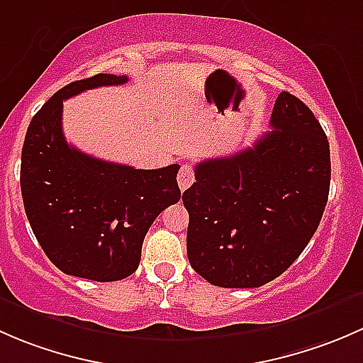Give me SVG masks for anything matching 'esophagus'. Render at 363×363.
Listing matches in <instances>:
<instances>
[{"instance_id": "34e87169", "label": "esophagus", "mask_w": 363, "mask_h": 363, "mask_svg": "<svg viewBox=\"0 0 363 363\" xmlns=\"http://www.w3.org/2000/svg\"><path fill=\"white\" fill-rule=\"evenodd\" d=\"M177 182H179V188H181L182 191L188 189L189 186L195 182V172H193V167H189V164H182L181 170H179Z\"/></svg>"}]
</instances>
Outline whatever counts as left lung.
<instances>
[{
  "label": "left lung",
  "mask_w": 363,
  "mask_h": 363,
  "mask_svg": "<svg viewBox=\"0 0 363 363\" xmlns=\"http://www.w3.org/2000/svg\"><path fill=\"white\" fill-rule=\"evenodd\" d=\"M272 131L252 147L205 160L182 195L188 259L221 288H258L306 250L330 189V145L306 104L279 93Z\"/></svg>",
  "instance_id": "left-lung-1"
}]
</instances>
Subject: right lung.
<instances>
[{"label":"right lung","instance_id":"add662e5","mask_svg":"<svg viewBox=\"0 0 363 363\" xmlns=\"http://www.w3.org/2000/svg\"><path fill=\"white\" fill-rule=\"evenodd\" d=\"M124 82L126 75L98 73L57 91L33 116L21 156L24 211L47 258L68 276L98 283L138 269L147 230L181 199L179 164L138 170L84 155L65 138L63 100Z\"/></svg>","mask_w":363,"mask_h":363}]
</instances>
